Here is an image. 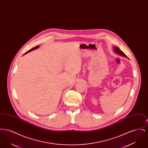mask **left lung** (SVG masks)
<instances>
[{"label": "left lung", "mask_w": 148, "mask_h": 148, "mask_svg": "<svg viewBox=\"0 0 148 148\" xmlns=\"http://www.w3.org/2000/svg\"><path fill=\"white\" fill-rule=\"evenodd\" d=\"M114 51H115L116 53L118 54L119 55H120V56H121L127 58V56H126L121 50H120L119 49V48H118V47H114Z\"/></svg>", "instance_id": "left-lung-1"}]
</instances>
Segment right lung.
<instances>
[{
  "mask_svg": "<svg viewBox=\"0 0 148 148\" xmlns=\"http://www.w3.org/2000/svg\"><path fill=\"white\" fill-rule=\"evenodd\" d=\"M39 48V46H36L35 47H34V48H32L31 49L29 50L28 51H27L25 53H24V54H27V53H28L29 52H30V51H32V50H33L36 49H37V48Z\"/></svg>",
  "mask_w": 148,
  "mask_h": 148,
  "instance_id": "obj_1",
  "label": "right lung"
}]
</instances>
